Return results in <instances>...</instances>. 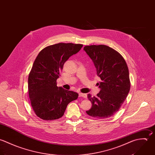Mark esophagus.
<instances>
[{"mask_svg": "<svg viewBox=\"0 0 155 155\" xmlns=\"http://www.w3.org/2000/svg\"><path fill=\"white\" fill-rule=\"evenodd\" d=\"M79 97H83L84 98H86L87 95L86 94H84V93H79Z\"/></svg>", "mask_w": 155, "mask_h": 155, "instance_id": "1", "label": "esophagus"}]
</instances>
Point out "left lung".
Masks as SVG:
<instances>
[{"label": "left lung", "instance_id": "left-lung-1", "mask_svg": "<svg viewBox=\"0 0 155 155\" xmlns=\"http://www.w3.org/2000/svg\"><path fill=\"white\" fill-rule=\"evenodd\" d=\"M83 50L92 59L101 80L97 83L101 89L97 96L87 95L92 105L86 113L93 117L109 118L119 111L130 90L127 64L120 54L107 45L85 46Z\"/></svg>", "mask_w": 155, "mask_h": 155}]
</instances>
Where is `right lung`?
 Instances as JSON below:
<instances>
[{
  "instance_id": "1",
  "label": "right lung",
  "mask_w": 155,
  "mask_h": 155,
  "mask_svg": "<svg viewBox=\"0 0 155 155\" xmlns=\"http://www.w3.org/2000/svg\"><path fill=\"white\" fill-rule=\"evenodd\" d=\"M82 44L59 43L42 50L33 64L28 77V90L33 110L45 120L58 119L67 105L78 94L58 87L56 80L65 62L82 48Z\"/></svg>"
}]
</instances>
